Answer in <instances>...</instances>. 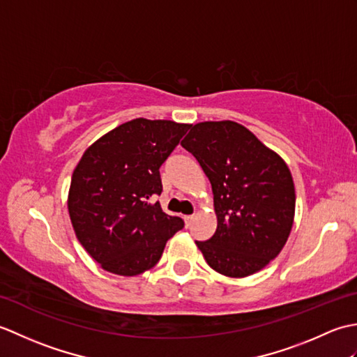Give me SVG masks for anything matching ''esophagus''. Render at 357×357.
I'll use <instances>...</instances> for the list:
<instances>
[{
  "instance_id": "1",
  "label": "esophagus",
  "mask_w": 357,
  "mask_h": 357,
  "mask_svg": "<svg viewBox=\"0 0 357 357\" xmlns=\"http://www.w3.org/2000/svg\"><path fill=\"white\" fill-rule=\"evenodd\" d=\"M184 221H185V225H187V227H190V225H192V222H193V215H187V216H184Z\"/></svg>"
}]
</instances>
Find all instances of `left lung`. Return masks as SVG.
Returning a JSON list of instances; mask_svg holds the SVG:
<instances>
[{"label": "left lung", "instance_id": "1", "mask_svg": "<svg viewBox=\"0 0 357 357\" xmlns=\"http://www.w3.org/2000/svg\"><path fill=\"white\" fill-rule=\"evenodd\" d=\"M181 146L196 158L213 190L216 231L196 241L207 264L230 278L262 270L293 225L294 184L284 159L233 121L196 124Z\"/></svg>", "mask_w": 357, "mask_h": 357}]
</instances>
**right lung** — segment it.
Here are the masks:
<instances>
[{
  "label": "right lung",
  "mask_w": 357,
  "mask_h": 357,
  "mask_svg": "<svg viewBox=\"0 0 357 357\" xmlns=\"http://www.w3.org/2000/svg\"><path fill=\"white\" fill-rule=\"evenodd\" d=\"M192 126L138 118L92 144L73 172L69 215L81 245L104 270L136 276L161 259L184 221L162 211L159 167Z\"/></svg>",
  "instance_id": "right-lung-1"
}]
</instances>
